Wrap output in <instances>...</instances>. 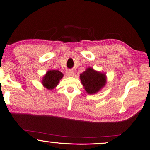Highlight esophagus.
Listing matches in <instances>:
<instances>
[{
	"label": "esophagus",
	"mask_w": 150,
	"mask_h": 150,
	"mask_svg": "<svg viewBox=\"0 0 150 150\" xmlns=\"http://www.w3.org/2000/svg\"><path fill=\"white\" fill-rule=\"evenodd\" d=\"M67 74L68 76H74V72L72 70H69L67 71Z\"/></svg>",
	"instance_id": "obj_1"
}]
</instances>
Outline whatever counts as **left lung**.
I'll list each match as a JSON object with an SVG mask.
<instances>
[{"instance_id":"left-lung-1","label":"left lung","mask_w":150,"mask_h":150,"mask_svg":"<svg viewBox=\"0 0 150 150\" xmlns=\"http://www.w3.org/2000/svg\"><path fill=\"white\" fill-rule=\"evenodd\" d=\"M80 78L88 94H95L100 91L106 83V76L104 73L97 72L91 67L86 69L80 74Z\"/></svg>"}]
</instances>
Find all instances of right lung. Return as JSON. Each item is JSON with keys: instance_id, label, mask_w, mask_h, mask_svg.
<instances>
[{"instance_id": "add662e5", "label": "right lung", "mask_w": 150, "mask_h": 150, "mask_svg": "<svg viewBox=\"0 0 150 150\" xmlns=\"http://www.w3.org/2000/svg\"><path fill=\"white\" fill-rule=\"evenodd\" d=\"M63 77V74L57 70H50L42 78V83L44 87L49 90H52L57 86L59 80Z\"/></svg>"}]
</instances>
